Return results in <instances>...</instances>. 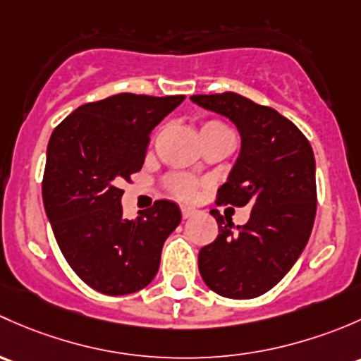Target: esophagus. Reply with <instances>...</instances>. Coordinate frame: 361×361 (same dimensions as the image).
Listing matches in <instances>:
<instances>
[{
    "mask_svg": "<svg viewBox=\"0 0 361 361\" xmlns=\"http://www.w3.org/2000/svg\"><path fill=\"white\" fill-rule=\"evenodd\" d=\"M180 212H182V217L188 219V217H191V215L196 214V208L188 207V205H182V207H180Z\"/></svg>",
    "mask_w": 361,
    "mask_h": 361,
    "instance_id": "34e87169",
    "label": "esophagus"
}]
</instances>
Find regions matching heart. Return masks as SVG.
Segmentation results:
<instances>
[{
  "label": "heart",
  "mask_w": 361,
  "mask_h": 361,
  "mask_svg": "<svg viewBox=\"0 0 361 361\" xmlns=\"http://www.w3.org/2000/svg\"><path fill=\"white\" fill-rule=\"evenodd\" d=\"M224 128H228V126L215 120L205 121V123L202 125V132H212V130H224ZM196 188H198V182L188 176H176L172 177V180H170V189H172L177 196H180V198L184 200H191L192 196H195Z\"/></svg>",
  "instance_id": "obj_1"
}]
</instances>
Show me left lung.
Segmentation results:
<instances>
[{
    "mask_svg": "<svg viewBox=\"0 0 361 361\" xmlns=\"http://www.w3.org/2000/svg\"><path fill=\"white\" fill-rule=\"evenodd\" d=\"M208 111L229 118L241 149L217 205H252L250 219L233 226L212 210L219 235L198 254L210 290L229 299H254L274 287L302 254L317 215L314 154L304 133L273 107L235 92L192 95Z\"/></svg>",
    "mask_w": 361,
    "mask_h": 361,
    "instance_id": "8db88e82",
    "label": "left lung"
}]
</instances>
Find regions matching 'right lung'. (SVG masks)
Here are the masks:
<instances>
[{
	"instance_id": "right-lung-1",
	"label": "right lung",
	"mask_w": 361,
	"mask_h": 361,
	"mask_svg": "<svg viewBox=\"0 0 361 361\" xmlns=\"http://www.w3.org/2000/svg\"><path fill=\"white\" fill-rule=\"evenodd\" d=\"M184 99L118 94L83 104L51 133L44 212L62 255L94 290L126 295L158 273L163 243L180 222L179 207L158 200L130 221L120 184L142 169L151 130Z\"/></svg>"
}]
</instances>
